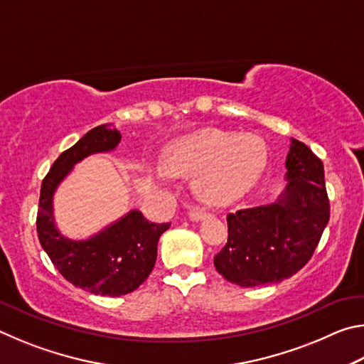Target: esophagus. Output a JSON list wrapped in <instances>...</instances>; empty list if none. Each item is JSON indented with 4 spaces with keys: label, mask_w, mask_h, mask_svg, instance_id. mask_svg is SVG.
<instances>
[{
    "label": "esophagus",
    "mask_w": 364,
    "mask_h": 364,
    "mask_svg": "<svg viewBox=\"0 0 364 364\" xmlns=\"http://www.w3.org/2000/svg\"><path fill=\"white\" fill-rule=\"evenodd\" d=\"M188 217H189L191 221H200V220H204V218L208 217V212L202 210V208H193V210H189Z\"/></svg>",
    "instance_id": "34e87169"
}]
</instances>
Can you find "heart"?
<instances>
[{"mask_svg": "<svg viewBox=\"0 0 364 364\" xmlns=\"http://www.w3.org/2000/svg\"><path fill=\"white\" fill-rule=\"evenodd\" d=\"M267 146L255 134L204 130L178 139L164 154L171 176H194V191L210 205H230L260 180Z\"/></svg>", "mask_w": 364, "mask_h": 364, "instance_id": "obj_1", "label": "heart"}]
</instances>
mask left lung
Here are the masks:
<instances>
[{"instance_id": "left-lung-1", "label": "left lung", "mask_w": 364, "mask_h": 364, "mask_svg": "<svg viewBox=\"0 0 364 364\" xmlns=\"http://www.w3.org/2000/svg\"><path fill=\"white\" fill-rule=\"evenodd\" d=\"M286 188L274 202L228 220V244L213 263L241 287L281 282L305 267L329 221L323 162L299 139L286 156Z\"/></svg>"}]
</instances>
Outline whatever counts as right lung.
Masks as SVG:
<instances>
[{
  "mask_svg": "<svg viewBox=\"0 0 364 364\" xmlns=\"http://www.w3.org/2000/svg\"><path fill=\"white\" fill-rule=\"evenodd\" d=\"M110 125L90 130L53 164L41 184L36 231L43 250L67 281L91 294L120 297L138 289L151 274L159 239L170 223H151L133 208L90 237L72 239L58 230L54 218V194L73 167L120 144V133Z\"/></svg>",
  "mask_w": 364,
  "mask_h": 364,
  "instance_id": "obj_1",
  "label": "right lung"
}]
</instances>
